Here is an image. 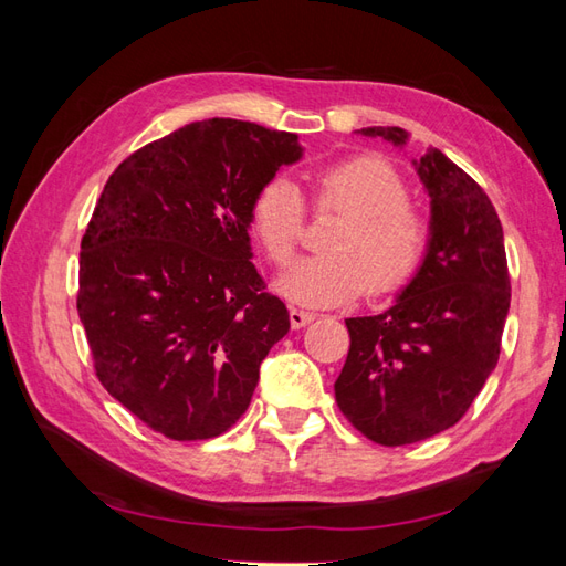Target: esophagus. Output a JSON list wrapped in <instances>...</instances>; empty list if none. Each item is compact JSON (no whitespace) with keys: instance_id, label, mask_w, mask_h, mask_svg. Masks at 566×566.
I'll list each match as a JSON object with an SVG mask.
<instances>
[{"instance_id":"obj_1","label":"esophagus","mask_w":566,"mask_h":566,"mask_svg":"<svg viewBox=\"0 0 566 566\" xmlns=\"http://www.w3.org/2000/svg\"><path fill=\"white\" fill-rule=\"evenodd\" d=\"M290 321H292V328H304V326H308L311 321H316V314H314V311H304V308L292 306L290 308Z\"/></svg>"}]
</instances>
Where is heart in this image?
<instances>
[{
	"label": "heart",
	"mask_w": 566,
	"mask_h": 566,
	"mask_svg": "<svg viewBox=\"0 0 566 566\" xmlns=\"http://www.w3.org/2000/svg\"><path fill=\"white\" fill-rule=\"evenodd\" d=\"M316 207L338 209L323 255L306 258L286 272L276 290L304 306H335L363 294L387 296L413 280L423 262L430 223L408 201L403 179L375 155H357L314 172ZM306 203L282 175L268 179L250 207L252 233L276 270L290 268L304 238Z\"/></svg>",
	"instance_id": "obj_1"
}]
</instances>
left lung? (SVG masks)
Segmentation results:
<instances>
[{"mask_svg":"<svg viewBox=\"0 0 566 566\" xmlns=\"http://www.w3.org/2000/svg\"><path fill=\"white\" fill-rule=\"evenodd\" d=\"M406 146L399 126L359 130ZM430 197V240L384 314L347 318L335 381L343 416L371 442L411 444L452 428L494 371L511 306L503 228L484 189L438 148L413 160Z\"/></svg>","mask_w":566,"mask_h":566,"instance_id":"obj_1","label":"left lung"}]
</instances>
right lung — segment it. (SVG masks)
I'll list each match as a JSON object with an SVG mask.
<instances>
[{"label": "right lung", "instance_id": "1", "mask_svg": "<svg viewBox=\"0 0 566 566\" xmlns=\"http://www.w3.org/2000/svg\"><path fill=\"white\" fill-rule=\"evenodd\" d=\"M296 134L207 118L116 167L82 238L77 311L118 403L170 440H207L245 413L290 331L252 264L250 207Z\"/></svg>", "mask_w": 566, "mask_h": 566}]
</instances>
